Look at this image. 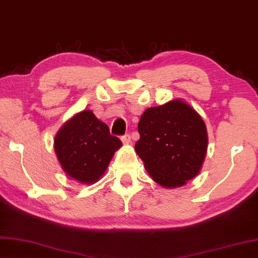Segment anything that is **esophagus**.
I'll return each instance as SVG.
<instances>
[{"label":"esophagus","instance_id":"obj_1","mask_svg":"<svg viewBox=\"0 0 258 258\" xmlns=\"http://www.w3.org/2000/svg\"><path fill=\"white\" fill-rule=\"evenodd\" d=\"M130 139H132V137H130L129 134H125L124 136L121 137V142L124 144V145H128V144L130 143Z\"/></svg>","mask_w":258,"mask_h":258}]
</instances>
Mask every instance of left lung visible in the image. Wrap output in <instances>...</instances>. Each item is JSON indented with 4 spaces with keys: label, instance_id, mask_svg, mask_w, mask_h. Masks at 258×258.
<instances>
[{
    "label": "left lung",
    "instance_id": "1",
    "mask_svg": "<svg viewBox=\"0 0 258 258\" xmlns=\"http://www.w3.org/2000/svg\"><path fill=\"white\" fill-rule=\"evenodd\" d=\"M135 151L164 188L182 187L201 172L209 137L204 120L183 99L148 107L138 123Z\"/></svg>",
    "mask_w": 258,
    "mask_h": 258
}]
</instances>
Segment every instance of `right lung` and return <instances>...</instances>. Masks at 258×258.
I'll return each mask as SVG.
<instances>
[{
	"label": "right lung",
	"instance_id": "add662e5",
	"mask_svg": "<svg viewBox=\"0 0 258 258\" xmlns=\"http://www.w3.org/2000/svg\"><path fill=\"white\" fill-rule=\"evenodd\" d=\"M121 146L120 139L111 136L107 124L90 110L75 114L54 138V151L62 170L70 179L85 184L102 178Z\"/></svg>",
	"mask_w": 258,
	"mask_h": 258
}]
</instances>
